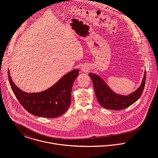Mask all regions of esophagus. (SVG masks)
<instances>
[{
  "mask_svg": "<svg viewBox=\"0 0 158 158\" xmlns=\"http://www.w3.org/2000/svg\"><path fill=\"white\" fill-rule=\"evenodd\" d=\"M83 70H85H85H86V69H85V68H84V69H83Z\"/></svg>",
  "mask_w": 158,
  "mask_h": 158,
  "instance_id": "1",
  "label": "esophagus"
}]
</instances>
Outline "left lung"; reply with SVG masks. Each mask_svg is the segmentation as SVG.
Listing matches in <instances>:
<instances>
[{"instance_id": "1", "label": "left lung", "mask_w": 158, "mask_h": 158, "mask_svg": "<svg viewBox=\"0 0 158 158\" xmlns=\"http://www.w3.org/2000/svg\"><path fill=\"white\" fill-rule=\"evenodd\" d=\"M89 76L93 82L95 94L100 105L108 110L118 111L128 108L140 98L145 87L146 72L139 88L128 95L113 92L100 76L93 73H89Z\"/></svg>"}]
</instances>
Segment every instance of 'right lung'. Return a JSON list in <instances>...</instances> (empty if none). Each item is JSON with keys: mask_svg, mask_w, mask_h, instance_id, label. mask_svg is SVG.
Here are the masks:
<instances>
[{"mask_svg": "<svg viewBox=\"0 0 158 158\" xmlns=\"http://www.w3.org/2000/svg\"><path fill=\"white\" fill-rule=\"evenodd\" d=\"M78 74L79 69H75L47 90L27 93L15 85L8 71L11 89L24 109L35 116L47 118L58 117L68 110L71 102L72 85Z\"/></svg>", "mask_w": 158, "mask_h": 158, "instance_id": "obj_1", "label": "right lung"}]
</instances>
